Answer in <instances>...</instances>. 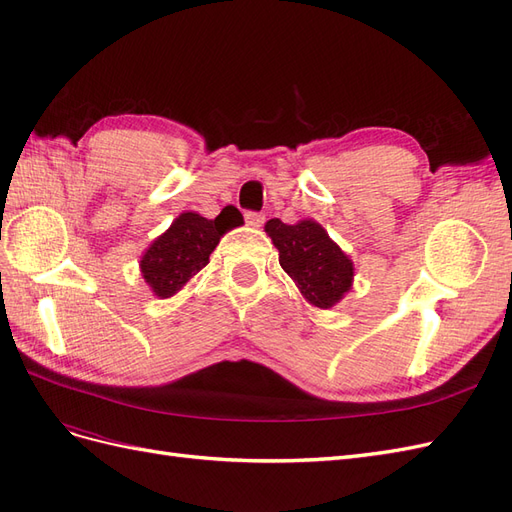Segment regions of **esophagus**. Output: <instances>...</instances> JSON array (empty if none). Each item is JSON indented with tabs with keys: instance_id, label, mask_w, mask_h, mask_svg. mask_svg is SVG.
<instances>
[{
	"instance_id": "obj_1",
	"label": "esophagus",
	"mask_w": 512,
	"mask_h": 512,
	"mask_svg": "<svg viewBox=\"0 0 512 512\" xmlns=\"http://www.w3.org/2000/svg\"><path fill=\"white\" fill-rule=\"evenodd\" d=\"M245 224L250 226V228H260L262 224H265V215L254 213V211H247L245 213Z\"/></svg>"
}]
</instances>
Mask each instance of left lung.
Returning <instances> with one entry per match:
<instances>
[{
  "mask_svg": "<svg viewBox=\"0 0 512 512\" xmlns=\"http://www.w3.org/2000/svg\"><path fill=\"white\" fill-rule=\"evenodd\" d=\"M265 232L280 252L282 269L309 305L331 309L350 292L354 262L318 222L284 224L273 218Z\"/></svg>",
  "mask_w": 512,
  "mask_h": 512,
  "instance_id": "1",
  "label": "left lung"
}]
</instances>
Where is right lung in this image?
I'll list each match as a JSON object with an SVG mask.
<instances>
[{"mask_svg": "<svg viewBox=\"0 0 512 512\" xmlns=\"http://www.w3.org/2000/svg\"><path fill=\"white\" fill-rule=\"evenodd\" d=\"M220 215L207 220L196 211L179 213L141 256V275L158 299H170L203 269L230 228Z\"/></svg>", "mask_w": 512, "mask_h": 512, "instance_id": "obj_1", "label": "right lung"}]
</instances>
